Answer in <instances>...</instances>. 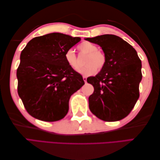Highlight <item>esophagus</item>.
<instances>
[{
    "label": "esophagus",
    "instance_id": "34e87169",
    "mask_svg": "<svg viewBox=\"0 0 160 160\" xmlns=\"http://www.w3.org/2000/svg\"><path fill=\"white\" fill-rule=\"evenodd\" d=\"M83 80L84 81V82H87V77L86 76H83Z\"/></svg>",
    "mask_w": 160,
    "mask_h": 160
}]
</instances>
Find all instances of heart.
<instances>
[{
	"mask_svg": "<svg viewBox=\"0 0 160 160\" xmlns=\"http://www.w3.org/2000/svg\"><path fill=\"white\" fill-rule=\"evenodd\" d=\"M80 53L87 54L84 64L86 67L81 69L79 72L88 76L97 72L98 70H102L106 65L107 58L105 54L98 51V47L96 45L89 42H82L78 47ZM64 59L71 69L78 71L80 69V64L77 56L73 49L67 50L64 54Z\"/></svg>",
	"mask_w": 160,
	"mask_h": 160,
	"instance_id": "1",
	"label": "heart"
}]
</instances>
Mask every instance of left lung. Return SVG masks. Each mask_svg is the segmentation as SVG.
Returning <instances> with one entry per match:
<instances>
[{
    "label": "left lung",
    "mask_w": 160,
    "mask_h": 160,
    "mask_svg": "<svg viewBox=\"0 0 160 160\" xmlns=\"http://www.w3.org/2000/svg\"><path fill=\"white\" fill-rule=\"evenodd\" d=\"M85 40L100 45L107 58L100 72L87 80L94 88L89 98V109L102 120H120L131 113L140 97L141 60L133 47L117 36L104 34Z\"/></svg>",
    "instance_id": "left-lung-1"
}]
</instances>
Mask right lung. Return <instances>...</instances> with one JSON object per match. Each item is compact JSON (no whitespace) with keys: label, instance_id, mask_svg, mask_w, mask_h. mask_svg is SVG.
<instances>
[{"label":"right lung","instance_id":"obj_1","mask_svg":"<svg viewBox=\"0 0 160 160\" xmlns=\"http://www.w3.org/2000/svg\"><path fill=\"white\" fill-rule=\"evenodd\" d=\"M80 40L52 33L33 38L22 51L16 71L18 93L32 117L55 122L68 113L70 97L84 82L68 65L64 54Z\"/></svg>","mask_w":160,"mask_h":160}]
</instances>
